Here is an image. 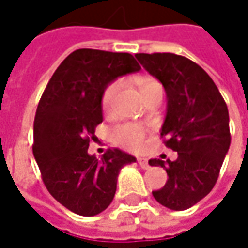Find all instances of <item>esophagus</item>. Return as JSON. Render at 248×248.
<instances>
[{"mask_svg":"<svg viewBox=\"0 0 248 248\" xmlns=\"http://www.w3.org/2000/svg\"><path fill=\"white\" fill-rule=\"evenodd\" d=\"M137 161H139L140 167H141V169H144V170H147V169L150 167V164H148V160H147V158L139 157V158H137Z\"/></svg>","mask_w":248,"mask_h":248,"instance_id":"obj_1","label":"esophagus"}]
</instances>
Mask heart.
Segmentation results:
<instances>
[{"mask_svg": "<svg viewBox=\"0 0 248 248\" xmlns=\"http://www.w3.org/2000/svg\"><path fill=\"white\" fill-rule=\"evenodd\" d=\"M121 85H123L121 81L115 79V81L109 82L104 88L103 95H101V108H103L104 114H111L115 108V103H117L118 94L121 91ZM140 91H141L142 97L145 98L157 91H163V88L153 78H141L140 79ZM145 133L147 131L144 127H141L139 124L127 123V124L114 127L111 131V139L115 144H118L123 148H127L131 151H139L144 145Z\"/></svg>", "mask_w": 248, "mask_h": 248, "instance_id": "b5f03b06", "label": "heart"}]
</instances>
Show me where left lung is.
I'll return each instance as SVG.
<instances>
[{
	"label": "left lung",
	"instance_id": "1",
	"mask_svg": "<svg viewBox=\"0 0 248 248\" xmlns=\"http://www.w3.org/2000/svg\"><path fill=\"white\" fill-rule=\"evenodd\" d=\"M141 65L167 93V115L161 128L175 161L154 158L150 166L166 169L169 180L153 196L161 205L181 211L204 199L216 186L230 147L229 109L211 77L194 61L171 54H137Z\"/></svg>",
	"mask_w": 248,
	"mask_h": 248
}]
</instances>
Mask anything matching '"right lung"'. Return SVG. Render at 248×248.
I'll return each instance as SVG.
<instances>
[{"mask_svg": "<svg viewBox=\"0 0 248 248\" xmlns=\"http://www.w3.org/2000/svg\"><path fill=\"white\" fill-rule=\"evenodd\" d=\"M140 70L128 52L81 48L60 64L41 95L32 153L49 194L76 214L104 211L114 199L120 170L136 161L118 148H108L98 160L88 154V145L103 123L104 88Z\"/></svg>", "mask_w": 248, "mask_h": 248, "instance_id": "right-lung-1", "label": "right lung"}]
</instances>
